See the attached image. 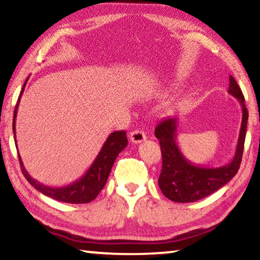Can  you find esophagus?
I'll return each mask as SVG.
<instances>
[{
    "label": "esophagus",
    "instance_id": "1",
    "mask_svg": "<svg viewBox=\"0 0 260 260\" xmlns=\"http://www.w3.org/2000/svg\"><path fill=\"white\" fill-rule=\"evenodd\" d=\"M129 138H131L132 142L135 143V144H139L141 142H143V141H146L147 136H146V134H144V132L136 129V131L132 132L131 135H129Z\"/></svg>",
    "mask_w": 260,
    "mask_h": 260
}]
</instances>
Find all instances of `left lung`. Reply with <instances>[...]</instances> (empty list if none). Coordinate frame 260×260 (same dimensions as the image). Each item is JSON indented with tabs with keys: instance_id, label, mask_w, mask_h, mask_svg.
Returning <instances> with one entry per match:
<instances>
[{
	"instance_id": "left-lung-1",
	"label": "left lung",
	"mask_w": 260,
	"mask_h": 260,
	"mask_svg": "<svg viewBox=\"0 0 260 260\" xmlns=\"http://www.w3.org/2000/svg\"><path fill=\"white\" fill-rule=\"evenodd\" d=\"M228 93L239 101L242 108V122L234 157L227 165L205 167L189 161L177 144L178 117L165 118L157 125L155 135L159 140L162 158L158 184L169 200L178 203H190L204 199L230 182L239 171L243 155L248 110L241 88L232 76Z\"/></svg>"
}]
</instances>
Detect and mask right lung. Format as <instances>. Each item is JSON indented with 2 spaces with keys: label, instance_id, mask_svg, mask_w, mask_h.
<instances>
[{
  "label": "right lung",
  "instance_id": "obj_1",
  "mask_svg": "<svg viewBox=\"0 0 260 260\" xmlns=\"http://www.w3.org/2000/svg\"><path fill=\"white\" fill-rule=\"evenodd\" d=\"M28 78L23 86V89L20 91V95L17 101L15 113H14V120H12V131H14V135L16 139V117H17V110L19 107L20 98L24 93L26 82H27ZM17 144V141H15ZM127 138L125 131H116L108 136L107 141H105L102 149H101L96 159L93 161V164L87 170V172L82 175L80 179L76 180V181L70 183L69 186L64 187H49L46 184L40 183L37 180L33 179L28 174L27 171L24 167L23 160H21L20 155L18 153L21 172H23L26 180L32 184V186L42 192L43 195L48 197H51L56 201L65 202V203L71 204H83L89 203L93 200L96 199L100 191L102 190L103 187L107 183V180L109 178V174L111 172V169L113 166V162L116 160L118 155L124 150L127 146ZM17 147V146H16Z\"/></svg>",
  "mask_w": 260,
  "mask_h": 260
}]
</instances>
